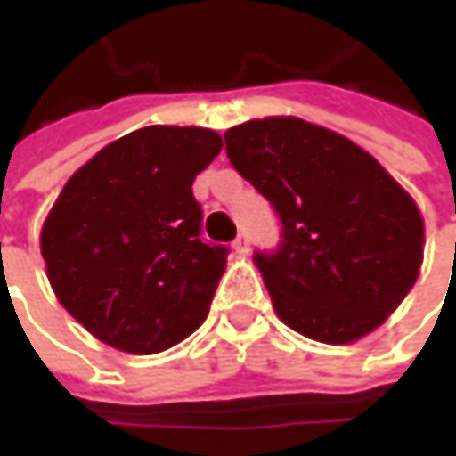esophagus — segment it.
I'll return each mask as SVG.
<instances>
[{
    "mask_svg": "<svg viewBox=\"0 0 456 456\" xmlns=\"http://www.w3.org/2000/svg\"><path fill=\"white\" fill-rule=\"evenodd\" d=\"M233 251H236L238 256L248 254V233H246V231H240L236 236V240H233Z\"/></svg>",
    "mask_w": 456,
    "mask_h": 456,
    "instance_id": "1",
    "label": "esophagus"
}]
</instances>
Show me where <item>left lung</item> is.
Returning a JSON list of instances; mask_svg holds the SVG:
<instances>
[{"label": "left lung", "instance_id": "left-lung-1", "mask_svg": "<svg viewBox=\"0 0 456 456\" xmlns=\"http://www.w3.org/2000/svg\"><path fill=\"white\" fill-rule=\"evenodd\" d=\"M225 151L281 220L276 251L254 254L276 314L327 345L386 322L424 261L411 195L358 144L297 116L233 126Z\"/></svg>", "mask_w": 456, "mask_h": 456}]
</instances>
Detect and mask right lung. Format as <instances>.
Instances as JSON below:
<instances>
[{
    "label": "right lung",
    "instance_id": "obj_1",
    "mask_svg": "<svg viewBox=\"0 0 456 456\" xmlns=\"http://www.w3.org/2000/svg\"><path fill=\"white\" fill-rule=\"evenodd\" d=\"M220 150L210 129L147 126L65 183L40 251L55 297L101 342L151 355L202 324L228 248L200 238L192 183Z\"/></svg>",
    "mask_w": 456,
    "mask_h": 456
}]
</instances>
